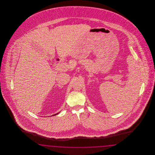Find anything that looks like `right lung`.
<instances>
[{
	"mask_svg": "<svg viewBox=\"0 0 155 155\" xmlns=\"http://www.w3.org/2000/svg\"><path fill=\"white\" fill-rule=\"evenodd\" d=\"M58 113H57V114H54V115H56V114H58Z\"/></svg>",
	"mask_w": 155,
	"mask_h": 155,
	"instance_id": "add662e5",
	"label": "right lung"
}]
</instances>
